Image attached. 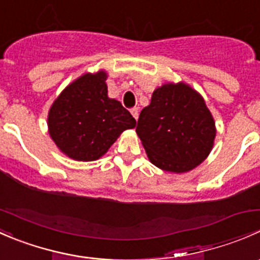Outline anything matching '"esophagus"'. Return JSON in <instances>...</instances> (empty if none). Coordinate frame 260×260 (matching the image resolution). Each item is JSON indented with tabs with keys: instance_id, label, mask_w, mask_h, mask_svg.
<instances>
[{
	"instance_id": "1",
	"label": "esophagus",
	"mask_w": 260,
	"mask_h": 260,
	"mask_svg": "<svg viewBox=\"0 0 260 260\" xmlns=\"http://www.w3.org/2000/svg\"><path fill=\"white\" fill-rule=\"evenodd\" d=\"M131 114L133 115V118H135V119H138V108L131 109Z\"/></svg>"
}]
</instances>
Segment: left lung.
<instances>
[{"mask_svg":"<svg viewBox=\"0 0 260 260\" xmlns=\"http://www.w3.org/2000/svg\"><path fill=\"white\" fill-rule=\"evenodd\" d=\"M136 132L154 166L182 174L205 161L216 128L203 96L181 81L164 84L153 91Z\"/></svg>","mask_w":260,"mask_h":260,"instance_id":"obj_1","label":"left lung"}]
</instances>
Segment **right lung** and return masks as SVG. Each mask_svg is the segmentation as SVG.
<instances>
[{
	"label": "right lung",
	"mask_w": 260,
	"mask_h": 260,
	"mask_svg": "<svg viewBox=\"0 0 260 260\" xmlns=\"http://www.w3.org/2000/svg\"><path fill=\"white\" fill-rule=\"evenodd\" d=\"M107 73H86L55 99L48 115L49 135L75 161H95L125 129L136 127L132 114L108 98Z\"/></svg>",
	"instance_id": "obj_1"
}]
</instances>
